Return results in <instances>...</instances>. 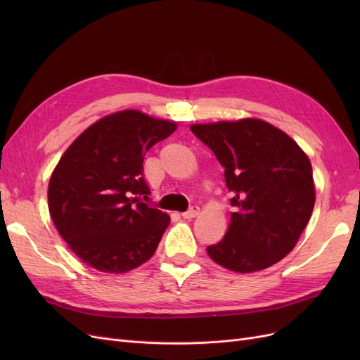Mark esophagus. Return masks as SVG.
Here are the masks:
<instances>
[{
	"instance_id": "34e87169",
	"label": "esophagus",
	"mask_w": 360,
	"mask_h": 360,
	"mask_svg": "<svg viewBox=\"0 0 360 360\" xmlns=\"http://www.w3.org/2000/svg\"><path fill=\"white\" fill-rule=\"evenodd\" d=\"M200 213V209L198 207H191V209L188 212H184L181 216L184 217V219H193V217H197Z\"/></svg>"
}]
</instances>
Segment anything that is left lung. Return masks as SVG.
Instances as JSON below:
<instances>
[{"label":"left lung","mask_w":360,"mask_h":360,"mask_svg":"<svg viewBox=\"0 0 360 360\" xmlns=\"http://www.w3.org/2000/svg\"><path fill=\"white\" fill-rule=\"evenodd\" d=\"M191 130L225 168L226 188L234 195L225 237L207 254L237 274L276 264L296 246L314 210L309 158L264 120L198 123Z\"/></svg>","instance_id":"left-lung-1"}]
</instances>
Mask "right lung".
<instances>
[{
    "label": "right lung",
    "instance_id": "right-lung-1",
    "mask_svg": "<svg viewBox=\"0 0 360 360\" xmlns=\"http://www.w3.org/2000/svg\"><path fill=\"white\" fill-rule=\"evenodd\" d=\"M176 122L136 110L105 115L76 138L53 168L48 207L57 231L81 261L105 274H126L153 257L169 216L141 198L147 151Z\"/></svg>",
    "mask_w": 360,
    "mask_h": 360
}]
</instances>
